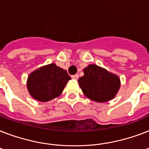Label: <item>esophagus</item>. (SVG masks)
Masks as SVG:
<instances>
[{"label":"esophagus","mask_w":149,"mask_h":149,"mask_svg":"<svg viewBox=\"0 0 149 149\" xmlns=\"http://www.w3.org/2000/svg\"><path fill=\"white\" fill-rule=\"evenodd\" d=\"M71 77H72V79H78V78H79V75L78 74L72 75Z\"/></svg>","instance_id":"1"}]
</instances>
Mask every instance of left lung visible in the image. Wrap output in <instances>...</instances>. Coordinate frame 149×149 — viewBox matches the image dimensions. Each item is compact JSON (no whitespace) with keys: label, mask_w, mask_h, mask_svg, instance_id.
<instances>
[{"label":"left lung","mask_w":149,"mask_h":149,"mask_svg":"<svg viewBox=\"0 0 149 149\" xmlns=\"http://www.w3.org/2000/svg\"><path fill=\"white\" fill-rule=\"evenodd\" d=\"M78 79L84 95L97 102H107L115 97L120 88V79L103 68L91 64Z\"/></svg>","instance_id":"obj_1"}]
</instances>
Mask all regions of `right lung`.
Wrapping results in <instances>:
<instances>
[{"mask_svg": "<svg viewBox=\"0 0 149 149\" xmlns=\"http://www.w3.org/2000/svg\"><path fill=\"white\" fill-rule=\"evenodd\" d=\"M70 79L65 70L52 63L29 75L27 86L32 97L46 102L60 95Z\"/></svg>", "mask_w": 149, "mask_h": 149, "instance_id": "1", "label": "right lung"}]
</instances>
